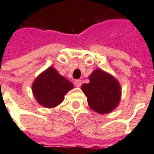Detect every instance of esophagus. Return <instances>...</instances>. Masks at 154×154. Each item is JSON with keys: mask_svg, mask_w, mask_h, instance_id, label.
Returning <instances> with one entry per match:
<instances>
[{"mask_svg": "<svg viewBox=\"0 0 154 154\" xmlns=\"http://www.w3.org/2000/svg\"><path fill=\"white\" fill-rule=\"evenodd\" d=\"M74 85H75V86L80 87L81 85H82V81H81V80H75Z\"/></svg>", "mask_w": 154, "mask_h": 154, "instance_id": "34e87169", "label": "esophagus"}]
</instances>
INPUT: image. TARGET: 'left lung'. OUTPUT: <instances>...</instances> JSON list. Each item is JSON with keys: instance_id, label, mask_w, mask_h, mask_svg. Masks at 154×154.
Masks as SVG:
<instances>
[{"instance_id": "left-lung-1", "label": "left lung", "mask_w": 154, "mask_h": 154, "mask_svg": "<svg viewBox=\"0 0 154 154\" xmlns=\"http://www.w3.org/2000/svg\"><path fill=\"white\" fill-rule=\"evenodd\" d=\"M89 79V83L82 85V90L87 97L89 107L101 114L112 112L121 99L119 82L101 69L94 70Z\"/></svg>"}]
</instances>
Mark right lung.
Returning a JSON list of instances; mask_svg holds the SVG:
<instances>
[{
	"label": "right lung",
	"mask_w": 154,
	"mask_h": 154,
	"mask_svg": "<svg viewBox=\"0 0 154 154\" xmlns=\"http://www.w3.org/2000/svg\"><path fill=\"white\" fill-rule=\"evenodd\" d=\"M73 85L62 77L53 67L48 68L35 79L32 85L33 95L40 105L54 108L62 102L64 96Z\"/></svg>",
	"instance_id": "add662e5"
}]
</instances>
